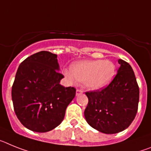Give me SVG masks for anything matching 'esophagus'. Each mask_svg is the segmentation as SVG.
I'll return each instance as SVG.
<instances>
[{
    "label": "esophagus",
    "instance_id": "1",
    "mask_svg": "<svg viewBox=\"0 0 151 151\" xmlns=\"http://www.w3.org/2000/svg\"><path fill=\"white\" fill-rule=\"evenodd\" d=\"M82 93H83V90H77V91H76V96H80Z\"/></svg>",
    "mask_w": 151,
    "mask_h": 151
}]
</instances>
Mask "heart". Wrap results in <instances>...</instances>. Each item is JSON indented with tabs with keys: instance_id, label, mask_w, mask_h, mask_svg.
Listing matches in <instances>:
<instances>
[{
	"instance_id": "b5f03b06",
	"label": "heart",
	"mask_w": 151,
	"mask_h": 151,
	"mask_svg": "<svg viewBox=\"0 0 151 151\" xmlns=\"http://www.w3.org/2000/svg\"><path fill=\"white\" fill-rule=\"evenodd\" d=\"M115 74L114 63L109 60H83L73 63L66 75L70 79L83 81L85 87L97 90L108 86Z\"/></svg>"
}]
</instances>
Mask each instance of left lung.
<instances>
[{
    "instance_id": "left-lung-1",
    "label": "left lung",
    "mask_w": 151,
    "mask_h": 151,
    "mask_svg": "<svg viewBox=\"0 0 151 151\" xmlns=\"http://www.w3.org/2000/svg\"><path fill=\"white\" fill-rule=\"evenodd\" d=\"M117 74L108 86L100 91L87 92L86 121L104 134H116L126 129L135 118L139 87L131 65L122 59Z\"/></svg>"
}]
</instances>
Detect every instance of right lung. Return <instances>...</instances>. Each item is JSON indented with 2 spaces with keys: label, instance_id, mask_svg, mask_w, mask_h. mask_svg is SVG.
<instances>
[{
  "label": "right lung",
  "instance_id": "right-lung-1",
  "mask_svg": "<svg viewBox=\"0 0 151 151\" xmlns=\"http://www.w3.org/2000/svg\"><path fill=\"white\" fill-rule=\"evenodd\" d=\"M57 55L42 51L19 65L12 86L15 113L23 126L47 132L58 126L68 106L75 96L74 87L60 84Z\"/></svg>",
  "mask_w": 151,
  "mask_h": 151
}]
</instances>
